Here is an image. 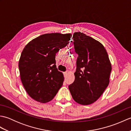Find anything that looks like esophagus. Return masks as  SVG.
<instances>
[{
	"label": "esophagus",
	"instance_id": "esophagus-1",
	"mask_svg": "<svg viewBox=\"0 0 131 131\" xmlns=\"http://www.w3.org/2000/svg\"><path fill=\"white\" fill-rule=\"evenodd\" d=\"M68 74V71H65V72H63V75H64V77H66V75H67Z\"/></svg>",
	"mask_w": 131,
	"mask_h": 131
}]
</instances>
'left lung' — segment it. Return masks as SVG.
Masks as SVG:
<instances>
[{"instance_id": "obj_1", "label": "left lung", "mask_w": 131, "mask_h": 131, "mask_svg": "<svg viewBox=\"0 0 131 131\" xmlns=\"http://www.w3.org/2000/svg\"><path fill=\"white\" fill-rule=\"evenodd\" d=\"M75 51L78 54L75 80L69 89L78 104H93L109 84L112 65L105 47L99 41L80 32H74Z\"/></svg>"}]
</instances>
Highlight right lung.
I'll use <instances>...</instances> for the list:
<instances>
[{
    "mask_svg": "<svg viewBox=\"0 0 131 131\" xmlns=\"http://www.w3.org/2000/svg\"><path fill=\"white\" fill-rule=\"evenodd\" d=\"M71 36L60 33L43 34L24 48L18 63L21 80L27 93L35 101H51L62 85L64 77L56 68L55 56L68 45Z\"/></svg>",
    "mask_w": 131,
    "mask_h": 131,
    "instance_id": "obj_1",
    "label": "right lung"
}]
</instances>
